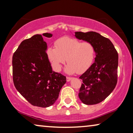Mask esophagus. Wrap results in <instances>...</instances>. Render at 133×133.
<instances>
[{
	"mask_svg": "<svg viewBox=\"0 0 133 133\" xmlns=\"http://www.w3.org/2000/svg\"><path fill=\"white\" fill-rule=\"evenodd\" d=\"M72 77H66V81L67 82H70L71 80Z\"/></svg>",
	"mask_w": 133,
	"mask_h": 133,
	"instance_id": "esophagus-1",
	"label": "esophagus"
}]
</instances>
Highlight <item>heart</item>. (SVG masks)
I'll use <instances>...</instances> for the list:
<instances>
[{
  "label": "heart",
  "instance_id": "1",
  "mask_svg": "<svg viewBox=\"0 0 133 133\" xmlns=\"http://www.w3.org/2000/svg\"><path fill=\"white\" fill-rule=\"evenodd\" d=\"M55 46L49 47L46 54L57 71L61 70L66 59L68 65L65 71L68 74L83 73L93 63L96 51L92 43L82 42L76 38L63 37L55 42Z\"/></svg>",
  "mask_w": 133,
  "mask_h": 133
}]
</instances>
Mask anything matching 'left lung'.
<instances>
[{
	"label": "left lung",
	"mask_w": 133,
	"mask_h": 133,
	"mask_svg": "<svg viewBox=\"0 0 133 133\" xmlns=\"http://www.w3.org/2000/svg\"><path fill=\"white\" fill-rule=\"evenodd\" d=\"M77 39L92 43L95 61L79 78L82 80L79 97L86 105L102 102L115 88L117 82L118 53L110 39L96 32H75Z\"/></svg>",
	"instance_id": "8db88e82"
}]
</instances>
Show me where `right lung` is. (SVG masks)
<instances>
[{
  "label": "right lung",
  "instance_id": "1",
  "mask_svg": "<svg viewBox=\"0 0 133 133\" xmlns=\"http://www.w3.org/2000/svg\"><path fill=\"white\" fill-rule=\"evenodd\" d=\"M43 36L51 37L50 33ZM42 36L36 34L22 42L12 56V79L16 90L34 106L46 108L59 97L66 77L52 71Z\"/></svg>",
  "mask_w": 133,
  "mask_h": 133
}]
</instances>
